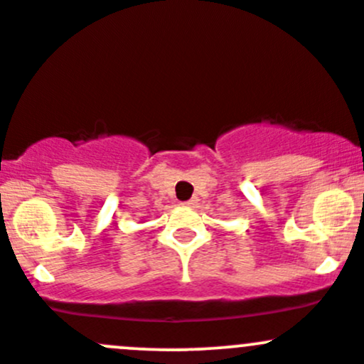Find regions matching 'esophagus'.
Listing matches in <instances>:
<instances>
[{
  "mask_svg": "<svg viewBox=\"0 0 364 364\" xmlns=\"http://www.w3.org/2000/svg\"><path fill=\"white\" fill-rule=\"evenodd\" d=\"M194 203H196V199H189V201H183L182 205H186V206H194Z\"/></svg>",
  "mask_w": 364,
  "mask_h": 364,
  "instance_id": "esophagus-1",
  "label": "esophagus"
}]
</instances>
